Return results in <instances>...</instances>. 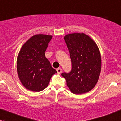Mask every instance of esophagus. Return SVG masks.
<instances>
[{
  "label": "esophagus",
  "mask_w": 121,
  "mask_h": 121,
  "mask_svg": "<svg viewBox=\"0 0 121 121\" xmlns=\"http://www.w3.org/2000/svg\"><path fill=\"white\" fill-rule=\"evenodd\" d=\"M56 71H57V73H58V74H60L62 72V69L61 68H58L56 69Z\"/></svg>",
  "instance_id": "1"
}]
</instances>
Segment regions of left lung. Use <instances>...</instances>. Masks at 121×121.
Segmentation results:
<instances>
[{
    "instance_id": "left-lung-1",
    "label": "left lung",
    "mask_w": 121,
    "mask_h": 121,
    "mask_svg": "<svg viewBox=\"0 0 121 121\" xmlns=\"http://www.w3.org/2000/svg\"><path fill=\"white\" fill-rule=\"evenodd\" d=\"M64 39L70 53L72 69L61 75L73 93H87L95 86L101 73V58L98 47L84 33L69 34Z\"/></svg>"
}]
</instances>
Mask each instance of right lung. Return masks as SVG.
Listing matches in <instances>:
<instances>
[{
	"label": "right lung",
	"mask_w": 121,
	"mask_h": 121,
	"mask_svg": "<svg viewBox=\"0 0 121 121\" xmlns=\"http://www.w3.org/2000/svg\"><path fill=\"white\" fill-rule=\"evenodd\" d=\"M52 35H35L23 45L18 53L17 68L18 78L26 89L40 92L48 86L56 70L45 57Z\"/></svg>",
	"instance_id": "add662e5"
}]
</instances>
